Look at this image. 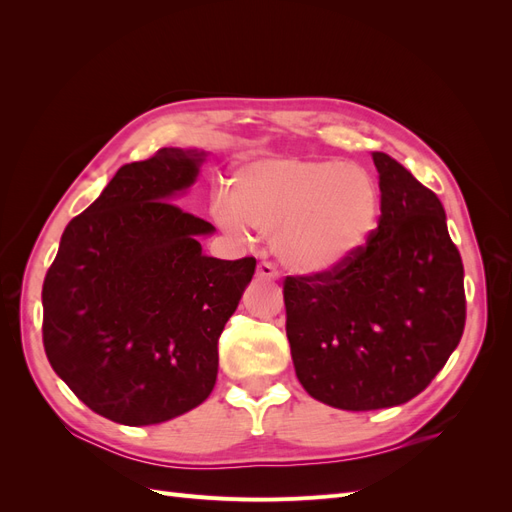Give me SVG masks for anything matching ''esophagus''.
<instances>
[{"instance_id":"1","label":"esophagus","mask_w":512,"mask_h":512,"mask_svg":"<svg viewBox=\"0 0 512 512\" xmlns=\"http://www.w3.org/2000/svg\"><path fill=\"white\" fill-rule=\"evenodd\" d=\"M258 277H262V280H277L280 277V273H277L273 262H260L258 265Z\"/></svg>"}]
</instances>
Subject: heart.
Returning <instances> with one entry per match:
<instances>
[{
    "mask_svg": "<svg viewBox=\"0 0 512 512\" xmlns=\"http://www.w3.org/2000/svg\"><path fill=\"white\" fill-rule=\"evenodd\" d=\"M213 215L230 235H273L277 256L305 275L348 262L376 230L380 190L363 166L307 156L262 158L237 168Z\"/></svg>",
    "mask_w": 512,
    "mask_h": 512,
    "instance_id": "heart-1",
    "label": "heart"
}]
</instances>
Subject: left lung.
<instances>
[{
  "instance_id": "8db88e82",
  "label": "left lung",
  "mask_w": 512,
  "mask_h": 512,
  "mask_svg": "<svg viewBox=\"0 0 512 512\" xmlns=\"http://www.w3.org/2000/svg\"><path fill=\"white\" fill-rule=\"evenodd\" d=\"M380 220L342 267L286 277L297 378L322 404L380 410L427 389L466 324L463 265L440 198L382 151Z\"/></svg>"
}]
</instances>
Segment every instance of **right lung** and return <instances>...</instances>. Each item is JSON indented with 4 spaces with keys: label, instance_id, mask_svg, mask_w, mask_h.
Masks as SVG:
<instances>
[{
    "label": "right lung",
    "instance_id": "right-lung-1",
    "mask_svg": "<svg viewBox=\"0 0 512 512\" xmlns=\"http://www.w3.org/2000/svg\"><path fill=\"white\" fill-rule=\"evenodd\" d=\"M207 153L164 147L121 166L66 226L42 286L55 374L96 414L141 427L190 412L218 378V339L256 258L203 254L215 230L175 198Z\"/></svg>",
    "mask_w": 512,
    "mask_h": 512
}]
</instances>
